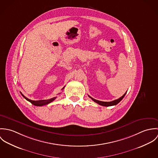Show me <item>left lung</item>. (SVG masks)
Masks as SVG:
<instances>
[{"label":"left lung","instance_id":"left-lung-1","mask_svg":"<svg viewBox=\"0 0 158 158\" xmlns=\"http://www.w3.org/2000/svg\"><path fill=\"white\" fill-rule=\"evenodd\" d=\"M127 91L121 97H120L119 98H118V99H117V100H114V101H112V102H102V101H99V100H95V99H94V98H92L91 97H90L89 95V97H90V98L94 102H95V103H98V105H102V106H114V105H116L117 104H118L122 99H123V98L125 97V94H127Z\"/></svg>","mask_w":158,"mask_h":158}]
</instances>
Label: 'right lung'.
<instances>
[{"label":"right lung","instance_id":"right-lung-1","mask_svg":"<svg viewBox=\"0 0 158 158\" xmlns=\"http://www.w3.org/2000/svg\"><path fill=\"white\" fill-rule=\"evenodd\" d=\"M64 88V87L63 88V89ZM21 95L23 97V98H25L27 101L30 102L31 103H32L33 105H35V106H43V105H47V104L51 103L52 102H53V100H55V98H56V97H53V98H52L48 99V100H36V101H35V100H30V99H28V98L25 97L21 92Z\"/></svg>","mask_w":158,"mask_h":158}]
</instances>
